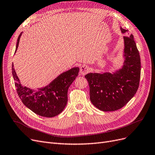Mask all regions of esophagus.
<instances>
[{
    "label": "esophagus",
    "mask_w": 155,
    "mask_h": 155,
    "mask_svg": "<svg viewBox=\"0 0 155 155\" xmlns=\"http://www.w3.org/2000/svg\"><path fill=\"white\" fill-rule=\"evenodd\" d=\"M90 72V68L87 65H83L80 68V74L82 76L85 75Z\"/></svg>",
    "instance_id": "esophagus-1"
}]
</instances>
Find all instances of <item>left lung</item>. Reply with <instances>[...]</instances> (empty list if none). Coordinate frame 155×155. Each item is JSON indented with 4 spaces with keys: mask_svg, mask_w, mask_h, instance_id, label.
<instances>
[{
    "mask_svg": "<svg viewBox=\"0 0 155 155\" xmlns=\"http://www.w3.org/2000/svg\"><path fill=\"white\" fill-rule=\"evenodd\" d=\"M122 33L127 30L120 28ZM124 65L115 72L89 73L85 75L90 87V99L103 111H115L133 97L139 86L141 63L133 35L124 36Z\"/></svg>",
    "mask_w": 155,
    "mask_h": 155,
    "instance_id": "1",
    "label": "left lung"
}]
</instances>
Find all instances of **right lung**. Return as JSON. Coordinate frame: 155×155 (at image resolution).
<instances>
[{"instance_id": "1", "label": "right lung", "mask_w": 155, "mask_h": 155, "mask_svg": "<svg viewBox=\"0 0 155 155\" xmlns=\"http://www.w3.org/2000/svg\"><path fill=\"white\" fill-rule=\"evenodd\" d=\"M22 33L18 37L15 52ZM79 71V67H74L61 74L47 86L36 91L20 84L13 63L12 65L13 77L20 99L26 107L36 114L45 117H55L63 111L67 103L68 89L78 76Z\"/></svg>"}]
</instances>
